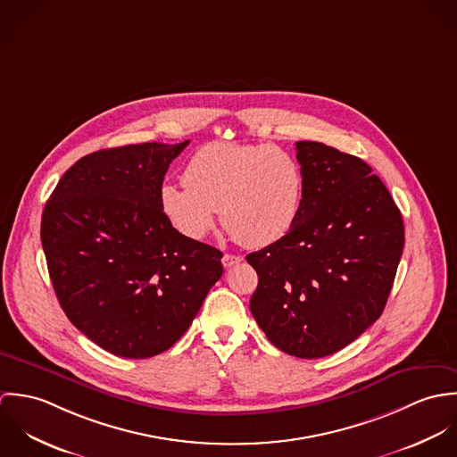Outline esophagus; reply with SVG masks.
Wrapping results in <instances>:
<instances>
[{
    "label": "esophagus",
    "mask_w": 457,
    "mask_h": 457,
    "mask_svg": "<svg viewBox=\"0 0 457 457\" xmlns=\"http://www.w3.org/2000/svg\"><path fill=\"white\" fill-rule=\"evenodd\" d=\"M221 262H223V267H227V269H228V267H232V265H236V263L243 262V257H241V255H230V253H225Z\"/></svg>",
    "instance_id": "esophagus-1"
}]
</instances>
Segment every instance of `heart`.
<instances>
[{"instance_id":"heart-1","label":"heart","mask_w":457,"mask_h":457,"mask_svg":"<svg viewBox=\"0 0 457 457\" xmlns=\"http://www.w3.org/2000/svg\"><path fill=\"white\" fill-rule=\"evenodd\" d=\"M185 187H162L160 204L188 239L223 227L246 248L281 241L303 207L304 172L294 154L270 144L214 142L198 149L183 174Z\"/></svg>"}]
</instances>
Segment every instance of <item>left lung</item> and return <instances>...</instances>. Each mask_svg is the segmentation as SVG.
Masks as SVG:
<instances>
[{
	"label": "left lung",
	"instance_id": "left-lung-1",
	"mask_svg": "<svg viewBox=\"0 0 457 457\" xmlns=\"http://www.w3.org/2000/svg\"><path fill=\"white\" fill-rule=\"evenodd\" d=\"M304 172L299 220L250 253L259 274L250 310L288 355L326 357L382 315L404 245L403 218L382 179L357 156L295 142Z\"/></svg>",
	"mask_w": 457,
	"mask_h": 457
}]
</instances>
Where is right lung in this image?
Wrapping results in <instances>:
<instances>
[{
  "label": "right lung",
  "mask_w": 457,
  "mask_h": 457,
  "mask_svg": "<svg viewBox=\"0 0 457 457\" xmlns=\"http://www.w3.org/2000/svg\"><path fill=\"white\" fill-rule=\"evenodd\" d=\"M188 144L95 151L66 170L42 214L68 320L118 357L169 350L223 274V253L179 234L160 204L169 165Z\"/></svg>",
  "instance_id": "1"
}]
</instances>
